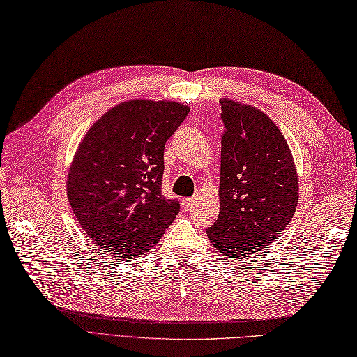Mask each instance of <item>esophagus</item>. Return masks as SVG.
Returning <instances> with one entry per match:
<instances>
[{
    "label": "esophagus",
    "instance_id": "obj_1",
    "mask_svg": "<svg viewBox=\"0 0 357 357\" xmlns=\"http://www.w3.org/2000/svg\"><path fill=\"white\" fill-rule=\"evenodd\" d=\"M194 204H195V199H182V206L188 211L192 208Z\"/></svg>",
    "mask_w": 357,
    "mask_h": 357
}]
</instances>
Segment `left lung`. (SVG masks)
<instances>
[{
	"mask_svg": "<svg viewBox=\"0 0 357 357\" xmlns=\"http://www.w3.org/2000/svg\"><path fill=\"white\" fill-rule=\"evenodd\" d=\"M220 215L206 229L225 257L241 259L266 249L291 222L298 176L284 136L267 114L221 102Z\"/></svg>",
	"mask_w": 357,
	"mask_h": 357,
	"instance_id": "left-lung-1",
	"label": "left lung"
}]
</instances>
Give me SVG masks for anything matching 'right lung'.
<instances>
[{"mask_svg":"<svg viewBox=\"0 0 357 357\" xmlns=\"http://www.w3.org/2000/svg\"><path fill=\"white\" fill-rule=\"evenodd\" d=\"M188 112L176 102H123L79 144L68 174V200L105 252L128 259L148 252L179 213V202L162 192L163 154Z\"/></svg>","mask_w":357,"mask_h":357,"instance_id":"obj_1","label":"right lung"}]
</instances>
